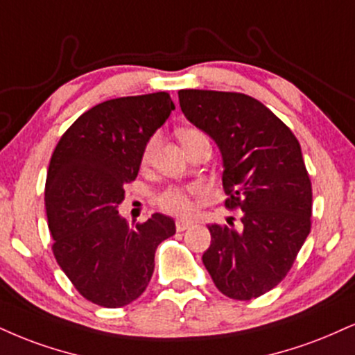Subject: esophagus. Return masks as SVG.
Segmentation results:
<instances>
[{"label":"esophagus","instance_id":"34e87169","mask_svg":"<svg viewBox=\"0 0 355 355\" xmlns=\"http://www.w3.org/2000/svg\"><path fill=\"white\" fill-rule=\"evenodd\" d=\"M175 226H177V232H185L190 226H193V221L191 220H177L175 221Z\"/></svg>","mask_w":355,"mask_h":355}]
</instances>
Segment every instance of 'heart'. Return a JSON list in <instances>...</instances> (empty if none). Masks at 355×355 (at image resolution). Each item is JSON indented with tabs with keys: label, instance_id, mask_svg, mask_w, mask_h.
<instances>
[{
	"label": "heart",
	"instance_id": "obj_1",
	"mask_svg": "<svg viewBox=\"0 0 355 355\" xmlns=\"http://www.w3.org/2000/svg\"><path fill=\"white\" fill-rule=\"evenodd\" d=\"M205 135L202 130L195 129V127H185L178 132L183 147H187L191 140L198 139V137ZM157 145H159V135H152L150 139L145 144L144 152H142V164L147 165L152 160L153 153L157 150ZM200 193L198 185H189V187H172V189L165 190L164 193L159 196V205L164 208L165 211L173 213V215H189L193 210V202L191 198Z\"/></svg>",
	"mask_w": 355,
	"mask_h": 355
}]
</instances>
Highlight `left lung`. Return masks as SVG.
I'll use <instances>...</instances> for the list:
<instances>
[{"label": "left lung", "instance_id": "left-lung-1", "mask_svg": "<svg viewBox=\"0 0 355 355\" xmlns=\"http://www.w3.org/2000/svg\"><path fill=\"white\" fill-rule=\"evenodd\" d=\"M182 112L223 157L225 207L241 228L208 225L203 264L225 296L250 301L284 279L311 232L313 189L301 145L266 105L240 92L178 91Z\"/></svg>", "mask_w": 355, "mask_h": 355}]
</instances>
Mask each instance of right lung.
I'll return each mask as SVG.
<instances>
[{
  "instance_id": "add662e5",
  "label": "right lung",
  "mask_w": 355,
  "mask_h": 355,
  "mask_svg": "<svg viewBox=\"0 0 355 355\" xmlns=\"http://www.w3.org/2000/svg\"><path fill=\"white\" fill-rule=\"evenodd\" d=\"M173 109L166 92L101 102L64 132L51 157L44 205L54 258L97 306L135 301L153 275L157 246L175 234L162 213L130 228L117 211L145 144Z\"/></svg>"
}]
</instances>
